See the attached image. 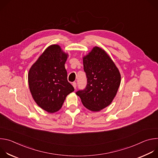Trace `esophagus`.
<instances>
[{
  "instance_id": "1",
  "label": "esophagus",
  "mask_w": 158,
  "mask_h": 158,
  "mask_svg": "<svg viewBox=\"0 0 158 158\" xmlns=\"http://www.w3.org/2000/svg\"><path fill=\"white\" fill-rule=\"evenodd\" d=\"M73 87H74V89H76V87H77V83H76V82H73Z\"/></svg>"
}]
</instances>
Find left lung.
I'll use <instances>...</instances> for the list:
<instances>
[{"instance_id":"obj_1","label":"left lung","mask_w":158,"mask_h":158,"mask_svg":"<svg viewBox=\"0 0 158 158\" xmlns=\"http://www.w3.org/2000/svg\"><path fill=\"white\" fill-rule=\"evenodd\" d=\"M86 87L76 94L83 105L92 111H99L109 106L116 95L121 83L117 67L107 54L95 47L83 58Z\"/></svg>"}]
</instances>
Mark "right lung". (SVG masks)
<instances>
[{"label": "right lung", "instance_id": "right-lung-1", "mask_svg": "<svg viewBox=\"0 0 158 158\" xmlns=\"http://www.w3.org/2000/svg\"><path fill=\"white\" fill-rule=\"evenodd\" d=\"M67 58L58 45L48 47L29 70L30 91L37 104L50 113L59 110L66 96L74 91L67 81Z\"/></svg>", "mask_w": 158, "mask_h": 158}]
</instances>
